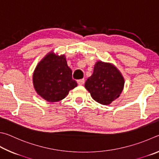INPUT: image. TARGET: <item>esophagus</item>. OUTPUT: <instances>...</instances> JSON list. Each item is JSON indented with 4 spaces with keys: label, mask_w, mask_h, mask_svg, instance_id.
<instances>
[{
    "label": "esophagus",
    "mask_w": 159,
    "mask_h": 159,
    "mask_svg": "<svg viewBox=\"0 0 159 159\" xmlns=\"http://www.w3.org/2000/svg\"><path fill=\"white\" fill-rule=\"evenodd\" d=\"M77 84L79 85H82L84 83V79H82V80H77Z\"/></svg>",
    "instance_id": "obj_1"
}]
</instances>
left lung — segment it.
I'll use <instances>...</instances> for the list:
<instances>
[{
	"instance_id": "obj_1",
	"label": "left lung",
	"mask_w": 159,
	"mask_h": 159,
	"mask_svg": "<svg viewBox=\"0 0 159 159\" xmlns=\"http://www.w3.org/2000/svg\"><path fill=\"white\" fill-rule=\"evenodd\" d=\"M124 83L123 75L115 65L98 61L84 87L94 101L108 105L120 96Z\"/></svg>"
}]
</instances>
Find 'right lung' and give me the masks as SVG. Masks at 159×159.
Listing matches in <instances>:
<instances>
[{
    "mask_svg": "<svg viewBox=\"0 0 159 159\" xmlns=\"http://www.w3.org/2000/svg\"><path fill=\"white\" fill-rule=\"evenodd\" d=\"M33 87L39 96L53 102L65 98L77 86L72 77L66 56L49 52L36 66L33 74Z\"/></svg>",
    "mask_w": 159,
    "mask_h": 159,
    "instance_id": "1",
    "label": "right lung"
}]
</instances>
